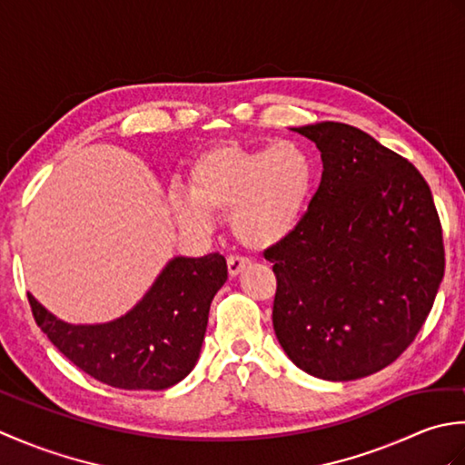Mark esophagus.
<instances>
[{"instance_id": "1", "label": "esophagus", "mask_w": 465, "mask_h": 465, "mask_svg": "<svg viewBox=\"0 0 465 465\" xmlns=\"http://www.w3.org/2000/svg\"><path fill=\"white\" fill-rule=\"evenodd\" d=\"M250 265L248 258H240V255H230L227 258V272H230V278H235V275L242 273L245 268Z\"/></svg>"}]
</instances>
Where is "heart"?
I'll list each match as a JSON object with an SVG mask.
<instances>
[{
	"label": "heart",
	"instance_id": "heart-1",
	"mask_svg": "<svg viewBox=\"0 0 465 465\" xmlns=\"http://www.w3.org/2000/svg\"><path fill=\"white\" fill-rule=\"evenodd\" d=\"M318 183L312 153L295 142L245 145L222 142L193 157L187 195L172 207L183 225H207V213L230 212V230L248 250L278 248L300 230Z\"/></svg>",
	"mask_w": 465,
	"mask_h": 465
}]
</instances>
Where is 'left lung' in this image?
<instances>
[{
    "label": "left lung",
    "instance_id": "8db88e82",
    "mask_svg": "<svg viewBox=\"0 0 465 465\" xmlns=\"http://www.w3.org/2000/svg\"><path fill=\"white\" fill-rule=\"evenodd\" d=\"M323 172L300 230L265 250L278 280L273 330L300 370L350 381L416 340L443 280L430 185L396 152L338 122L295 127Z\"/></svg>",
    "mask_w": 465,
    "mask_h": 465
}]
</instances>
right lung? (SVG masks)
I'll return each instance as SVG.
<instances>
[{
    "label": "right lung",
    "instance_id": "add662e5",
    "mask_svg": "<svg viewBox=\"0 0 465 465\" xmlns=\"http://www.w3.org/2000/svg\"><path fill=\"white\" fill-rule=\"evenodd\" d=\"M225 280L223 255H180L132 312L97 325L65 323L32 293L27 300L49 341L94 380L120 390H165L193 370L212 300Z\"/></svg>",
    "mask_w": 465,
    "mask_h": 465
}]
</instances>
